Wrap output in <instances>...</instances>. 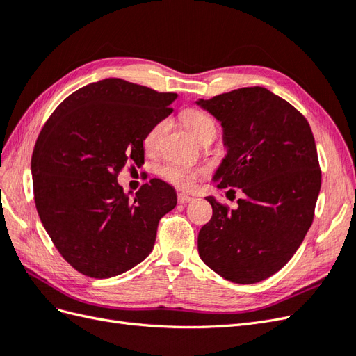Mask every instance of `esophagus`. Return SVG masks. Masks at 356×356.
<instances>
[{"mask_svg": "<svg viewBox=\"0 0 356 356\" xmlns=\"http://www.w3.org/2000/svg\"><path fill=\"white\" fill-rule=\"evenodd\" d=\"M191 200H193V197H190L188 195H184V193H179V195H178V203H181V204H186Z\"/></svg>", "mask_w": 356, "mask_h": 356, "instance_id": "34e87169", "label": "esophagus"}]
</instances>
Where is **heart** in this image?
<instances>
[{
    "instance_id": "b5f03b06",
    "label": "heart",
    "mask_w": 356,
    "mask_h": 356,
    "mask_svg": "<svg viewBox=\"0 0 356 356\" xmlns=\"http://www.w3.org/2000/svg\"><path fill=\"white\" fill-rule=\"evenodd\" d=\"M181 118H182V123H184V126L187 127V131L193 138L196 139V141H200V139L204 136H215V134H217V124H215V122L212 120V117L200 110H195V108L187 110L184 111ZM165 129H166V122H159L156 126L149 129V132L144 139L145 147L153 148L157 144L161 134L165 132ZM160 174L174 186L187 188L197 178L199 170L193 169L187 165L168 163L160 169Z\"/></svg>"
}]
</instances>
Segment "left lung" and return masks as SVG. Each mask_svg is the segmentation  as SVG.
<instances>
[{
  "label": "left lung",
  "mask_w": 356,
  "mask_h": 356,
  "mask_svg": "<svg viewBox=\"0 0 356 356\" xmlns=\"http://www.w3.org/2000/svg\"><path fill=\"white\" fill-rule=\"evenodd\" d=\"M196 105L221 123L227 149L212 181L245 195L236 209L207 197L212 218L199 232V255L234 284L264 281L291 260L314 221L321 190L314 134L293 105L258 86Z\"/></svg>",
  "instance_id": "obj_1"
}]
</instances>
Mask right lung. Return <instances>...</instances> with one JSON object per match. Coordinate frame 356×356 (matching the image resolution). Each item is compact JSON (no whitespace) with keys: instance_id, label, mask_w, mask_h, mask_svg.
I'll return each instance as SVG.
<instances>
[{"instance_id":"obj_1","label":"right lung","mask_w":356,"mask_h":356,"mask_svg":"<svg viewBox=\"0 0 356 356\" xmlns=\"http://www.w3.org/2000/svg\"><path fill=\"white\" fill-rule=\"evenodd\" d=\"M177 98L105 79L71 93L42 127L31 160L35 207L80 273L113 277L153 251L159 220L177 207L175 188L154 178L131 199L117 175L144 163V139Z\"/></svg>"}]
</instances>
